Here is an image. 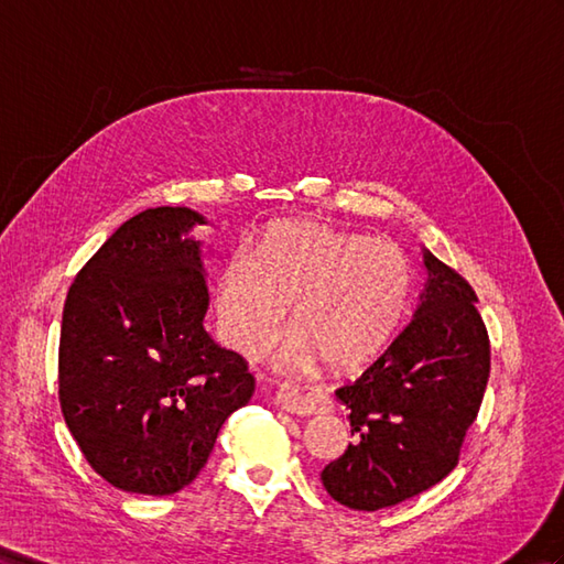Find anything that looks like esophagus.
<instances>
[{"label": "esophagus", "mask_w": 564, "mask_h": 564, "mask_svg": "<svg viewBox=\"0 0 564 564\" xmlns=\"http://www.w3.org/2000/svg\"><path fill=\"white\" fill-rule=\"evenodd\" d=\"M279 405L293 414H319L334 408V402L319 388L302 383H283L279 391Z\"/></svg>", "instance_id": "esophagus-1"}]
</instances>
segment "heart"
<instances>
[{"instance_id":"heart-1","label":"heart","mask_w":564,"mask_h":564,"mask_svg":"<svg viewBox=\"0 0 564 564\" xmlns=\"http://www.w3.org/2000/svg\"><path fill=\"white\" fill-rule=\"evenodd\" d=\"M412 293V267L395 242L371 240L319 221H279L257 257L226 259L216 305L228 343L262 352L279 336L285 307L300 328L288 362L322 355L330 369L365 367L393 338Z\"/></svg>"}]
</instances>
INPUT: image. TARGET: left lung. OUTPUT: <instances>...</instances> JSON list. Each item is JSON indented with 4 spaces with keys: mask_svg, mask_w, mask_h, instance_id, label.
I'll use <instances>...</instances> for the list:
<instances>
[{
    "mask_svg": "<svg viewBox=\"0 0 564 564\" xmlns=\"http://www.w3.org/2000/svg\"><path fill=\"white\" fill-rule=\"evenodd\" d=\"M426 285L410 324L336 395L355 443L322 471L350 510H383L451 474L490 373L488 330L474 288L424 250Z\"/></svg>",
    "mask_w": 564,
    "mask_h": 564,
    "instance_id": "obj_1",
    "label": "left lung"
}]
</instances>
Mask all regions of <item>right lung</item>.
Instances as JSON below:
<instances>
[{"label": "right lung", "mask_w": 564, "mask_h": 564, "mask_svg": "<svg viewBox=\"0 0 564 564\" xmlns=\"http://www.w3.org/2000/svg\"><path fill=\"white\" fill-rule=\"evenodd\" d=\"M187 207L144 209L68 288L59 402L88 465L126 494L171 496L254 393L248 362L202 326L209 293Z\"/></svg>", "instance_id": "1"}]
</instances>
